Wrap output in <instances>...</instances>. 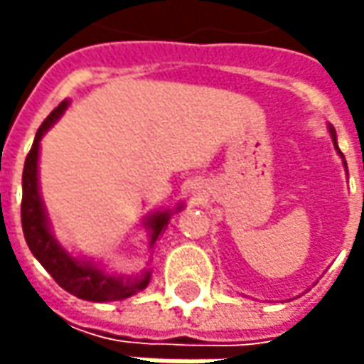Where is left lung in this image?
Instances as JSON below:
<instances>
[{
	"label": "left lung",
	"mask_w": 364,
	"mask_h": 364,
	"mask_svg": "<svg viewBox=\"0 0 364 364\" xmlns=\"http://www.w3.org/2000/svg\"><path fill=\"white\" fill-rule=\"evenodd\" d=\"M330 133H332V139H334V146H336V133H334V129L330 127ZM336 149H338V146H336ZM341 151V149H338ZM344 166H346V161H344Z\"/></svg>",
	"instance_id": "1"
}]
</instances>
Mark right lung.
I'll use <instances>...</instances> for the list:
<instances>
[{"label":"right lung","mask_w":364,"mask_h":364,"mask_svg":"<svg viewBox=\"0 0 364 364\" xmlns=\"http://www.w3.org/2000/svg\"><path fill=\"white\" fill-rule=\"evenodd\" d=\"M66 107H68V101H63L44 119V123L40 125V129L36 133L32 149L26 156L23 174H21V229H23V237H26V243L30 247L32 255L54 277V282L63 289H66L68 294L89 301L123 300V298H129L133 294H137L139 289H144L149 284V273L144 272L137 277L107 275L91 263L70 257L63 247L52 239L48 231V220H46V213H44L42 200H40V192H38V147H40V139H42L44 132L63 115ZM178 210H180V206H178ZM168 220H170V213H160L149 220L151 245L156 243L160 232L168 227Z\"/></svg>","instance_id":"1"}]
</instances>
